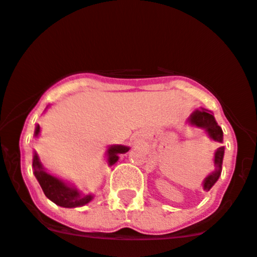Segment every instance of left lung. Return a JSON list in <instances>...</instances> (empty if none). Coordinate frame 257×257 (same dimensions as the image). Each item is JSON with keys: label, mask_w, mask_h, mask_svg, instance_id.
I'll use <instances>...</instances> for the list:
<instances>
[{"label": "left lung", "mask_w": 257, "mask_h": 257, "mask_svg": "<svg viewBox=\"0 0 257 257\" xmlns=\"http://www.w3.org/2000/svg\"><path fill=\"white\" fill-rule=\"evenodd\" d=\"M187 123L189 125L195 126V128L202 129L208 135L211 140L217 143H223V132L222 128L216 122L215 117H213L212 112L208 109L201 108L196 109L193 113L189 115ZM224 156V146H221L215 151V159H213V165H215V170L211 172L205 177L202 180V189L205 191H208L211 188L215 185V183L218 180L219 176L222 172V163H223Z\"/></svg>", "instance_id": "1"}]
</instances>
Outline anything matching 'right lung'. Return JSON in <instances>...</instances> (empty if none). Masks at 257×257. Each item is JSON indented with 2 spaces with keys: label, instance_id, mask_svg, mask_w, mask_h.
<instances>
[{
  "label": "right lung",
  "instance_id": "1",
  "mask_svg": "<svg viewBox=\"0 0 257 257\" xmlns=\"http://www.w3.org/2000/svg\"><path fill=\"white\" fill-rule=\"evenodd\" d=\"M47 108V107H46ZM40 134V125L36 124L35 132H34V137L38 138ZM129 146L125 145H111L108 146L106 151L107 157V165L113 166L119 159L120 154H125L129 151ZM33 168H34V176L38 179L39 184L46 195L47 199L55 202L56 205L61 207L73 208V207H80L84 205L89 204L92 199H94V194H84L75 187L74 184L66 182V180L58 178V177L53 176L44 168L42 166L40 157H39L38 152L34 151L33 156Z\"/></svg>",
  "mask_w": 257,
  "mask_h": 257
}]
</instances>
